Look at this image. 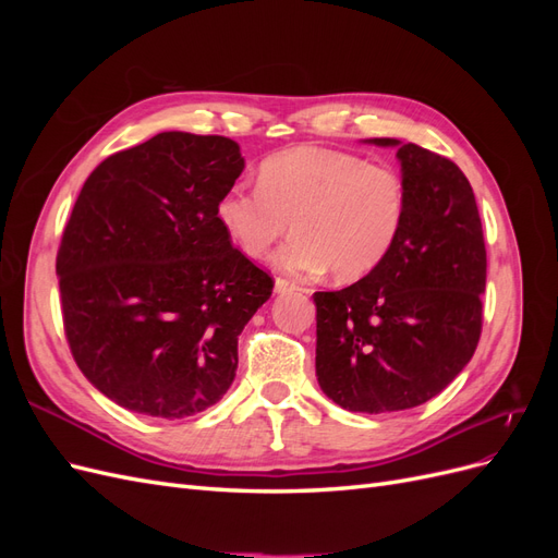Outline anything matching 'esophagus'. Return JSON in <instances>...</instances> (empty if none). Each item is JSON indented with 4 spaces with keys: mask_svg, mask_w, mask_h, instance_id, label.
<instances>
[{
    "mask_svg": "<svg viewBox=\"0 0 558 558\" xmlns=\"http://www.w3.org/2000/svg\"><path fill=\"white\" fill-rule=\"evenodd\" d=\"M275 291H277V293H293V291H300V286L293 283V281H289V279H283V277H277Z\"/></svg>",
    "mask_w": 558,
    "mask_h": 558,
    "instance_id": "esophagus-1",
    "label": "esophagus"
}]
</instances>
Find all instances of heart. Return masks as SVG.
Here are the masks:
<instances>
[{
	"label": "heart",
	"instance_id": "obj_1",
	"mask_svg": "<svg viewBox=\"0 0 558 558\" xmlns=\"http://www.w3.org/2000/svg\"><path fill=\"white\" fill-rule=\"evenodd\" d=\"M218 223L248 258H263L293 226L277 253L283 272L337 281L367 277L393 251L408 191L402 177L344 150L300 146L260 162L258 185H232L216 202Z\"/></svg>",
	"mask_w": 558,
	"mask_h": 558
}]
</instances>
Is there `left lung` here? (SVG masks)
<instances>
[{
	"label": "left lung",
	"mask_w": 558,
	"mask_h": 558,
	"mask_svg": "<svg viewBox=\"0 0 558 558\" xmlns=\"http://www.w3.org/2000/svg\"><path fill=\"white\" fill-rule=\"evenodd\" d=\"M398 146L408 216L388 258L342 291H318L316 377L349 412L410 410L461 373L482 335L486 246L459 165Z\"/></svg>",
	"instance_id": "obj_1"
}]
</instances>
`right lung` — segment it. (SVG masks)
I'll use <instances>...</instances> for the list:
<instances>
[{
    "mask_svg": "<svg viewBox=\"0 0 558 558\" xmlns=\"http://www.w3.org/2000/svg\"><path fill=\"white\" fill-rule=\"evenodd\" d=\"M242 170L228 137L160 132L83 183L56 258L62 326L81 373L130 412H205L238 373L240 332L275 289L216 216Z\"/></svg>",
    "mask_w": 558,
    "mask_h": 558,
    "instance_id": "add662e5",
    "label": "right lung"
}]
</instances>
